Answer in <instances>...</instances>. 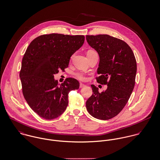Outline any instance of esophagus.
<instances>
[{
	"label": "esophagus",
	"instance_id": "1",
	"mask_svg": "<svg viewBox=\"0 0 160 160\" xmlns=\"http://www.w3.org/2000/svg\"><path fill=\"white\" fill-rule=\"evenodd\" d=\"M85 86H86L85 84L81 83V84H80V86H79V87H80V88H83V87H84Z\"/></svg>",
	"mask_w": 160,
	"mask_h": 160
}]
</instances>
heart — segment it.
I'll list each match as a JSON object with an SVG mask.
<instances>
[{
    "label": "heart",
    "mask_w": 160,
    "mask_h": 160,
    "mask_svg": "<svg viewBox=\"0 0 160 160\" xmlns=\"http://www.w3.org/2000/svg\"><path fill=\"white\" fill-rule=\"evenodd\" d=\"M93 51H89L88 52H92ZM76 78L81 81H86L87 79V75L86 73H83V72H77V73L74 74Z\"/></svg>",
    "instance_id": "obj_1"
}]
</instances>
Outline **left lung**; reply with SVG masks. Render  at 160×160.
<instances>
[{
	"label": "left lung",
	"instance_id": "left-lung-1",
	"mask_svg": "<svg viewBox=\"0 0 160 160\" xmlns=\"http://www.w3.org/2000/svg\"><path fill=\"white\" fill-rule=\"evenodd\" d=\"M86 40L100 57L97 81L108 86L100 93L98 87L91 85L93 93L86 102V108L92 116L109 120L120 112L131 96L136 60L131 48L122 40L109 35H86Z\"/></svg>",
	"mask_w": 160,
	"mask_h": 160
}]
</instances>
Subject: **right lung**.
<instances>
[{
  "label": "right lung",
  "instance_id": "add662e5",
  "mask_svg": "<svg viewBox=\"0 0 160 160\" xmlns=\"http://www.w3.org/2000/svg\"><path fill=\"white\" fill-rule=\"evenodd\" d=\"M84 40V35L51 33L37 37L27 48L19 73L22 93L31 109L42 118L60 116L68 106L69 92L79 88V82L72 78L58 86L54 75L68 67L71 56Z\"/></svg>",
  "mask_w": 160,
  "mask_h": 160
}]
</instances>
